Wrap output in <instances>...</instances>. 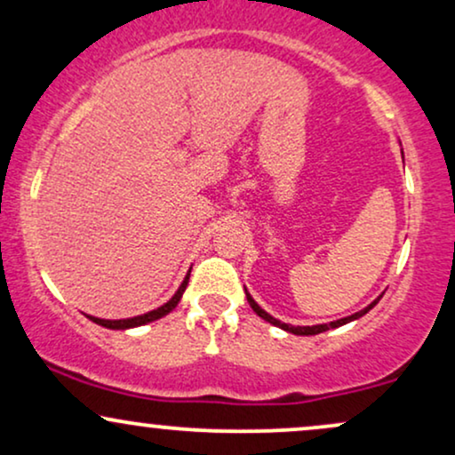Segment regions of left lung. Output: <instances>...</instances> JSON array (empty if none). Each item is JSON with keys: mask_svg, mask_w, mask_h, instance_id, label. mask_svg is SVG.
<instances>
[{"mask_svg": "<svg viewBox=\"0 0 455 455\" xmlns=\"http://www.w3.org/2000/svg\"><path fill=\"white\" fill-rule=\"evenodd\" d=\"M245 297H248V304H250V307H252L254 312H257V315L260 316V318H265V321L267 323H271V325H275V327H280V329H284V331H291V333H297V336H316V333H323V331H327V329H333V327H340V325H347L348 321H355V318H359V316H363L365 312L370 310V307H374L377 306V301H374V304H370L368 307H363L362 312H355V315H351V316H347V318H340V321H333V323H325V325H315V327H293V325H286V323H280L278 318H274V316H269L267 312L263 310V307H260L257 301L252 299V297H250V293L248 291H245Z\"/></svg>", "mask_w": 455, "mask_h": 455, "instance_id": "1", "label": "left lung"}]
</instances>
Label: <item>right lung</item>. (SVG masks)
Returning <instances> with one entry per match:
<instances>
[{"mask_svg":"<svg viewBox=\"0 0 455 455\" xmlns=\"http://www.w3.org/2000/svg\"><path fill=\"white\" fill-rule=\"evenodd\" d=\"M188 280H190V274L186 275V280L181 282V286H180V289H177V293L171 297V299L166 301L164 306H160L158 310L148 312V315H140V316H134V318H122V321H104V318H96V316H90V318H92L93 323H98V325L108 327V329H128V327L145 325V323H151V321H156V318H162L164 315H169V312L173 310L177 304H180L181 295H184V291H186V286H188Z\"/></svg>","mask_w":455,"mask_h":455,"instance_id":"add662e5","label":"right lung"}]
</instances>
